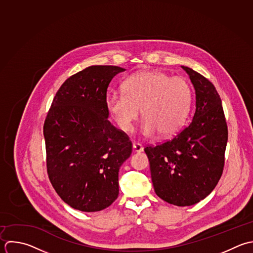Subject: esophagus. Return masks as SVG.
Returning <instances> with one entry per match:
<instances>
[{"label": "esophagus", "mask_w": 253, "mask_h": 253, "mask_svg": "<svg viewBox=\"0 0 253 253\" xmlns=\"http://www.w3.org/2000/svg\"><path fill=\"white\" fill-rule=\"evenodd\" d=\"M133 149L137 153H140V152L144 151V148H143V146L140 143H133Z\"/></svg>", "instance_id": "obj_1"}]
</instances>
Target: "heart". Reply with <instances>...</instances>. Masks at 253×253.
<instances>
[{
	"mask_svg": "<svg viewBox=\"0 0 253 253\" xmlns=\"http://www.w3.org/2000/svg\"><path fill=\"white\" fill-rule=\"evenodd\" d=\"M123 93L107 96L106 106L123 132H130L139 119L142 134L150 137L174 135L181 127L190 107L192 90L181 77H169L159 71H142L122 84Z\"/></svg>",
	"mask_w": 253,
	"mask_h": 253,
	"instance_id": "1",
	"label": "heart"
}]
</instances>
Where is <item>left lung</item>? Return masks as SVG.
<instances>
[{
  "label": "left lung",
  "mask_w": 253,
  "mask_h": 253,
  "mask_svg": "<svg viewBox=\"0 0 253 253\" xmlns=\"http://www.w3.org/2000/svg\"><path fill=\"white\" fill-rule=\"evenodd\" d=\"M195 88L191 122L171 140L145 148L156 194L164 201L191 206L206 198L224 169L228 126L214 84L196 71L181 66Z\"/></svg>",
  "instance_id": "obj_1"
}]
</instances>
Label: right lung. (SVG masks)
Masks as SVG:
<instances>
[{
    "mask_svg": "<svg viewBox=\"0 0 253 253\" xmlns=\"http://www.w3.org/2000/svg\"><path fill=\"white\" fill-rule=\"evenodd\" d=\"M125 69L90 66L58 89L43 134L47 172L61 199L82 212H97L118 197V172L132 153L123 131L108 121L106 91Z\"/></svg>",
    "mask_w": 253,
    "mask_h": 253,
    "instance_id": "right-lung-1",
    "label": "right lung"
}]
</instances>
